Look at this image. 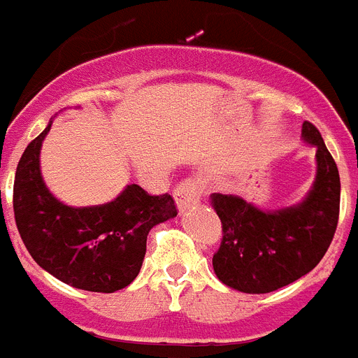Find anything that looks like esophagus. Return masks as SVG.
Masks as SVG:
<instances>
[{
	"label": "esophagus",
	"instance_id": "esophagus-1",
	"mask_svg": "<svg viewBox=\"0 0 358 358\" xmlns=\"http://www.w3.org/2000/svg\"><path fill=\"white\" fill-rule=\"evenodd\" d=\"M174 200L178 206L180 213H185L191 206H196L200 202V185L196 180L185 178L174 187Z\"/></svg>",
	"mask_w": 358,
	"mask_h": 358
}]
</instances>
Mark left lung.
<instances>
[{
    "mask_svg": "<svg viewBox=\"0 0 358 358\" xmlns=\"http://www.w3.org/2000/svg\"><path fill=\"white\" fill-rule=\"evenodd\" d=\"M304 142L317 149V178L300 203L262 211L233 194H211L222 222L213 267L225 286L271 293L308 275L326 255L338 224L341 176L313 123L302 125Z\"/></svg>",
    "mask_w": 358,
    "mask_h": 358,
    "instance_id": "8db88e82",
    "label": "left lung"
}]
</instances>
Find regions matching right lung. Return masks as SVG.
<instances>
[{
    "instance_id": "obj_1",
    "label": "right lung",
    "mask_w": 358,
    "mask_h": 358,
    "mask_svg": "<svg viewBox=\"0 0 358 358\" xmlns=\"http://www.w3.org/2000/svg\"><path fill=\"white\" fill-rule=\"evenodd\" d=\"M50 125L17 164L12 203L21 240L38 266L69 286L94 293L123 289L140 273L149 231L178 215L173 196H152L131 184L103 206H65L40 173L41 142Z\"/></svg>"
}]
</instances>
